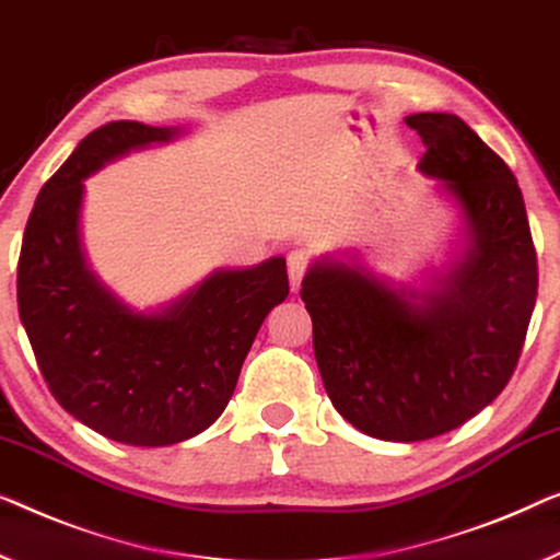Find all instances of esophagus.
<instances>
[{"label":"esophagus","instance_id":"obj_1","mask_svg":"<svg viewBox=\"0 0 560 560\" xmlns=\"http://www.w3.org/2000/svg\"><path fill=\"white\" fill-rule=\"evenodd\" d=\"M306 264H308V258H306L304 252H291V254H289V281H291V291H296L299 287H302Z\"/></svg>","mask_w":560,"mask_h":560}]
</instances>
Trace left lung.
<instances>
[{"label": "left lung", "instance_id": "left-lung-1", "mask_svg": "<svg viewBox=\"0 0 560 560\" xmlns=\"http://www.w3.org/2000/svg\"><path fill=\"white\" fill-rule=\"evenodd\" d=\"M428 153L417 168L457 208L460 244L412 287L360 252L314 258L302 299L331 405L364 435L430 440L493 402L518 364L538 264L511 168L453 113L405 118Z\"/></svg>", "mask_w": 560, "mask_h": 560}]
</instances>
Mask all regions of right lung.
I'll return each instance as SVG.
<instances>
[{
	"label": "right lung",
	"instance_id": "right-lung-1",
	"mask_svg": "<svg viewBox=\"0 0 560 560\" xmlns=\"http://www.w3.org/2000/svg\"><path fill=\"white\" fill-rule=\"evenodd\" d=\"M183 128L115 120L90 132L42 186L22 238L16 304L49 392L122 445L165 447L219 420L266 314L289 296L287 258L215 269L173 302L136 308L82 246L85 178Z\"/></svg>",
	"mask_w": 560,
	"mask_h": 560
}]
</instances>
